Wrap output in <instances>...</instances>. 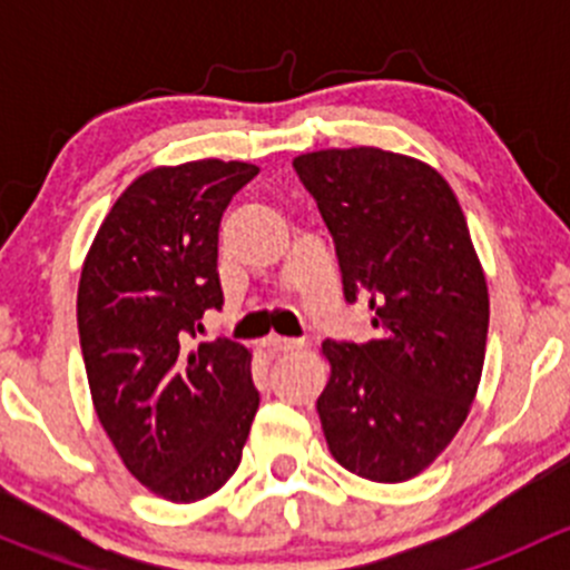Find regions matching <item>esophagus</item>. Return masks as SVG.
Instances as JSON below:
<instances>
[{
	"instance_id": "obj_1",
	"label": "esophagus",
	"mask_w": 570,
	"mask_h": 570,
	"mask_svg": "<svg viewBox=\"0 0 570 570\" xmlns=\"http://www.w3.org/2000/svg\"><path fill=\"white\" fill-rule=\"evenodd\" d=\"M264 347L269 350V353H292V350L303 347L301 338H286V336H267L264 338Z\"/></svg>"
}]
</instances>
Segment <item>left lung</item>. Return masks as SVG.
<instances>
[{
    "instance_id": "1",
    "label": "left lung",
    "mask_w": 570,
    "mask_h": 570,
    "mask_svg": "<svg viewBox=\"0 0 570 570\" xmlns=\"http://www.w3.org/2000/svg\"><path fill=\"white\" fill-rule=\"evenodd\" d=\"M336 245L344 301L372 312L370 342L322 344L331 381L317 411L353 474L402 482L465 422L488 338V286L450 184L381 148L292 163Z\"/></svg>"
}]
</instances>
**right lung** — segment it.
<instances>
[{
  "instance_id": "add662e5",
  "label": "right lung",
  "mask_w": 570,
  "mask_h": 570,
  "mask_svg": "<svg viewBox=\"0 0 570 570\" xmlns=\"http://www.w3.org/2000/svg\"><path fill=\"white\" fill-rule=\"evenodd\" d=\"M256 165L157 168L124 189L101 223L77 297L96 413L126 469L168 502L215 493L243 461L258 392L250 353L198 344L223 308L217 232Z\"/></svg>"
}]
</instances>
